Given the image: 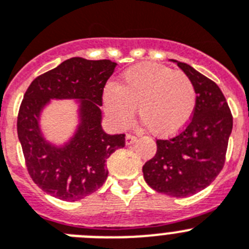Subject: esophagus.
<instances>
[{"label":"esophagus","mask_w":249,"mask_h":249,"mask_svg":"<svg viewBox=\"0 0 249 249\" xmlns=\"http://www.w3.org/2000/svg\"><path fill=\"white\" fill-rule=\"evenodd\" d=\"M135 141H136V136L131 135V134H126V136H125V144L131 145L134 144Z\"/></svg>","instance_id":"1"}]
</instances>
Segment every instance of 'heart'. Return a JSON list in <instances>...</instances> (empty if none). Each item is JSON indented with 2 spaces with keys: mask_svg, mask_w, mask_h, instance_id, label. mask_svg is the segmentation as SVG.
Listing matches in <instances>:
<instances>
[{
  "mask_svg": "<svg viewBox=\"0 0 249 249\" xmlns=\"http://www.w3.org/2000/svg\"><path fill=\"white\" fill-rule=\"evenodd\" d=\"M191 78L182 71L142 63L124 71L116 87L103 93L105 113L116 127L133 122L135 108L142 124L159 138H170L186 127L196 108Z\"/></svg>",
  "mask_w": 249,
  "mask_h": 249,
  "instance_id": "obj_1",
  "label": "heart"
}]
</instances>
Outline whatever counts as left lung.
<instances>
[{
    "mask_svg": "<svg viewBox=\"0 0 249 249\" xmlns=\"http://www.w3.org/2000/svg\"><path fill=\"white\" fill-rule=\"evenodd\" d=\"M176 62L192 79L197 102L187 126L167 140L142 166L144 178L155 191L172 197L195 195L213 182L223 169L233 118L216 83L189 64Z\"/></svg>",
    "mask_w": 249,
    "mask_h": 249,
    "instance_id": "obj_1",
    "label": "left lung"
}]
</instances>
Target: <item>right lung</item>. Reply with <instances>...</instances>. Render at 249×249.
<instances>
[{"label": "right lung", "instance_id": "1", "mask_svg": "<svg viewBox=\"0 0 249 249\" xmlns=\"http://www.w3.org/2000/svg\"><path fill=\"white\" fill-rule=\"evenodd\" d=\"M116 63L80 57L64 60L36 78L24 93L17 134L28 174L39 189L63 201H78L102 187L108 178L107 160L125 146L124 134L109 135L102 127L103 90ZM51 99H75L80 124L62 147L44 139L39 116Z\"/></svg>", "mask_w": 249, "mask_h": 249}]
</instances>
